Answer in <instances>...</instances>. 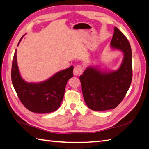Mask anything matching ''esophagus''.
Masks as SVG:
<instances>
[{
    "mask_svg": "<svg viewBox=\"0 0 149 149\" xmlns=\"http://www.w3.org/2000/svg\"><path fill=\"white\" fill-rule=\"evenodd\" d=\"M82 72H83L82 67L81 65H77L74 67L73 73L74 75L77 76V75H81L82 74Z\"/></svg>",
    "mask_w": 149,
    "mask_h": 149,
    "instance_id": "obj_1",
    "label": "esophagus"
}]
</instances>
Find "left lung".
Returning a JSON list of instances; mask_svg holds the SVG:
<instances>
[{
	"instance_id": "8db88e82",
	"label": "left lung",
	"mask_w": 149,
	"mask_h": 149,
	"mask_svg": "<svg viewBox=\"0 0 149 149\" xmlns=\"http://www.w3.org/2000/svg\"><path fill=\"white\" fill-rule=\"evenodd\" d=\"M111 47L123 53L120 67L116 70L104 71L97 66L86 68L79 79L84 99L93 111L115 108L127 94L132 79V49L127 38L116 27Z\"/></svg>"
}]
</instances>
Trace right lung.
<instances>
[{"instance_id":"add662e5","label":"right lung","mask_w":149,"mask_h":149,"mask_svg":"<svg viewBox=\"0 0 149 149\" xmlns=\"http://www.w3.org/2000/svg\"><path fill=\"white\" fill-rule=\"evenodd\" d=\"M24 35L19 41L17 46ZM15 51L11 70L13 85L18 97L30 111L48 113L56 111L62 103L67 81L73 77L74 67L71 66L52 75L45 81L27 82L22 78Z\"/></svg>"}]
</instances>
